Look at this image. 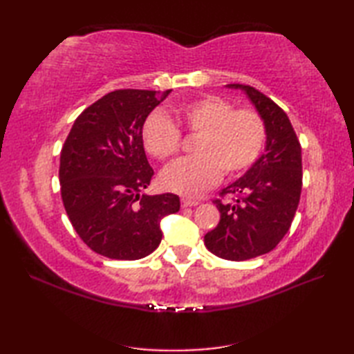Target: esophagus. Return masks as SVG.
Listing matches in <instances>:
<instances>
[{
    "instance_id": "34e87169",
    "label": "esophagus",
    "mask_w": 354,
    "mask_h": 354,
    "mask_svg": "<svg viewBox=\"0 0 354 354\" xmlns=\"http://www.w3.org/2000/svg\"><path fill=\"white\" fill-rule=\"evenodd\" d=\"M181 205H183L184 208H187V207H196V205H198V201L183 198V199H181Z\"/></svg>"
}]
</instances>
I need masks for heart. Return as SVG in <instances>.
<instances>
[{
    "label": "heart",
    "mask_w": 354,
    "mask_h": 354,
    "mask_svg": "<svg viewBox=\"0 0 354 354\" xmlns=\"http://www.w3.org/2000/svg\"><path fill=\"white\" fill-rule=\"evenodd\" d=\"M179 123L193 137L196 156L171 164L161 173L164 189L184 196H199L217 184L221 173L239 176L259 160L268 131L263 117L251 108H236L217 95L199 97L176 108ZM146 152L160 161L175 156L181 132L161 112L150 114L141 127Z\"/></svg>",
    "instance_id": "obj_1"
}]
</instances>
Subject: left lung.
<instances>
[{"label":"left lung","mask_w":354,"mask_h":354,"mask_svg":"<svg viewBox=\"0 0 354 354\" xmlns=\"http://www.w3.org/2000/svg\"><path fill=\"white\" fill-rule=\"evenodd\" d=\"M242 89L266 123V149L245 175L214 199L221 213L217 227L208 231L207 250L225 260L242 261L268 254L289 231L303 185L301 145L289 117L259 89ZM228 196L230 199L223 201Z\"/></svg>","instance_id":"8db88e82"}]
</instances>
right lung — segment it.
<instances>
[{
    "mask_svg": "<svg viewBox=\"0 0 354 354\" xmlns=\"http://www.w3.org/2000/svg\"><path fill=\"white\" fill-rule=\"evenodd\" d=\"M171 89H117L76 118L61 150L65 212L80 239L112 260H138L161 243L160 222L179 212L173 193L149 196L153 176L141 141L147 115Z\"/></svg>",
    "mask_w": 354,
    "mask_h": 354,
    "instance_id": "right-lung-1",
    "label": "right lung"
}]
</instances>
